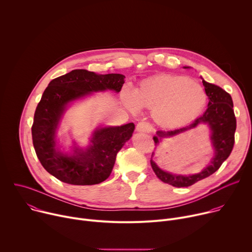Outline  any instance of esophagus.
I'll return each mask as SVG.
<instances>
[{"label": "esophagus", "mask_w": 252, "mask_h": 252, "mask_svg": "<svg viewBox=\"0 0 252 252\" xmlns=\"http://www.w3.org/2000/svg\"><path fill=\"white\" fill-rule=\"evenodd\" d=\"M136 130L138 132H150L152 130V126L146 122H140L136 125Z\"/></svg>", "instance_id": "obj_1"}]
</instances>
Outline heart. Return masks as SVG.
Returning <instances> with one entry per match:
<instances>
[{"label": "heart", "instance_id": "1", "mask_svg": "<svg viewBox=\"0 0 252 252\" xmlns=\"http://www.w3.org/2000/svg\"><path fill=\"white\" fill-rule=\"evenodd\" d=\"M121 98L130 112L136 113L139 107L152 110L158 126L174 128L195 120L204 110L207 97L202 86L191 79L159 74L142 80L134 91L124 88Z\"/></svg>", "mask_w": 252, "mask_h": 252}]
</instances>
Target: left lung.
I'll use <instances>...</instances> for the list:
<instances>
[{
  "mask_svg": "<svg viewBox=\"0 0 252 252\" xmlns=\"http://www.w3.org/2000/svg\"><path fill=\"white\" fill-rule=\"evenodd\" d=\"M189 68V66H184ZM202 84L205 94L208 96L207 109L202 116L198 117L189 126L169 130H158L154 136L156 146L163 138L172 137L179 133L186 132L196 127L199 125H206L210 129V141L214 155L210 162L198 173L194 174H176L161 169L154 160L152 155L151 164L157 176L164 184H168L175 188H187L201 181V179L211 175L217 171L222 162L229 157L234 145V133L236 129V119L233 112V102L231 95L222 90L220 87L205 82L202 78Z\"/></svg>",
  "mask_w": 252,
  "mask_h": 252,
  "instance_id": "left-lung-1",
  "label": "left lung"
}]
</instances>
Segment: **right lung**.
<instances>
[{
  "label": "right lung",
  "instance_id": "obj_1",
  "mask_svg": "<svg viewBox=\"0 0 252 252\" xmlns=\"http://www.w3.org/2000/svg\"><path fill=\"white\" fill-rule=\"evenodd\" d=\"M121 74L97 75L87 69H74L54 79L45 90L34 112L32 126V145L44 168L59 181L74 186H92L110 176L117 154L131 137L134 124L101 126L93 132L90 145H74L71 154L57 147V131L69 103L93 93H120L125 84Z\"/></svg>",
  "mask_w": 252,
  "mask_h": 252
}]
</instances>
